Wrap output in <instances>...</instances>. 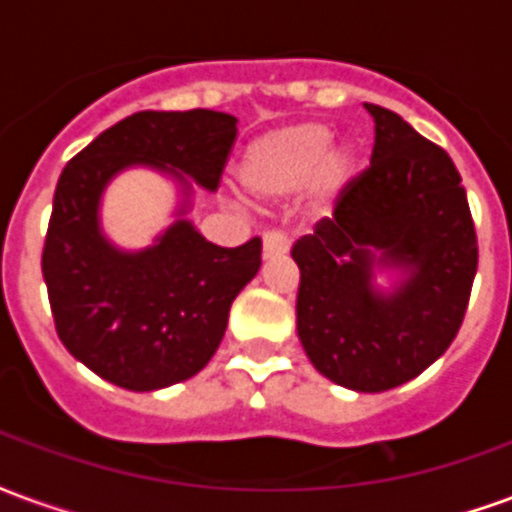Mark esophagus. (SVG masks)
<instances>
[{"label": "esophagus", "instance_id": "1", "mask_svg": "<svg viewBox=\"0 0 512 512\" xmlns=\"http://www.w3.org/2000/svg\"><path fill=\"white\" fill-rule=\"evenodd\" d=\"M288 238L282 233H266L263 235V260H274V257L288 255Z\"/></svg>", "mask_w": 512, "mask_h": 512}]
</instances>
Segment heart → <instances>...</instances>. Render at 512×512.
Wrapping results in <instances>:
<instances>
[{"instance_id":"obj_1","label":"heart","mask_w":512,"mask_h":512,"mask_svg":"<svg viewBox=\"0 0 512 512\" xmlns=\"http://www.w3.org/2000/svg\"><path fill=\"white\" fill-rule=\"evenodd\" d=\"M329 123H293L257 136L238 158V183L252 200L277 202L301 191L310 219L337 211L359 178V153L332 142Z\"/></svg>"}]
</instances>
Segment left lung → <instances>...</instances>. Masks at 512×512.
<instances>
[{
	"label": "left lung",
	"mask_w": 512,
	"mask_h": 512,
	"mask_svg": "<svg viewBox=\"0 0 512 512\" xmlns=\"http://www.w3.org/2000/svg\"><path fill=\"white\" fill-rule=\"evenodd\" d=\"M370 169L293 246L296 329L312 367L354 392L417 378L461 329L477 238L452 158L384 106Z\"/></svg>",
	"instance_id": "1"
}]
</instances>
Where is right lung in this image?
<instances>
[{"instance_id": "right-lung-1", "label": "right lung", "mask_w": 512, "mask_h": 512, "mask_svg": "<svg viewBox=\"0 0 512 512\" xmlns=\"http://www.w3.org/2000/svg\"><path fill=\"white\" fill-rule=\"evenodd\" d=\"M224 112H136L95 136L54 191L43 279L62 345L109 384L156 392L197 376L227 329L235 296L260 271V238L224 249L194 227L197 189L216 191L238 134ZM128 168L176 186L173 222L147 247H117L103 197Z\"/></svg>"}]
</instances>
